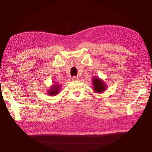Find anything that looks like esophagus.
<instances>
[{
    "mask_svg": "<svg viewBox=\"0 0 152 152\" xmlns=\"http://www.w3.org/2000/svg\"><path fill=\"white\" fill-rule=\"evenodd\" d=\"M71 80L72 81H74V82H75V81H78L79 80H80V79H79L78 77H72Z\"/></svg>",
    "mask_w": 152,
    "mask_h": 152,
    "instance_id": "obj_1",
    "label": "esophagus"
}]
</instances>
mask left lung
Instances as JSON below:
<instances>
[{
    "label": "left lung",
    "instance_id": "8db88e82",
    "mask_svg": "<svg viewBox=\"0 0 152 152\" xmlns=\"http://www.w3.org/2000/svg\"><path fill=\"white\" fill-rule=\"evenodd\" d=\"M92 83L93 84V91L95 93H103L107 89V86L106 83L102 79L97 77H94L93 78Z\"/></svg>",
    "mask_w": 152,
    "mask_h": 152
}]
</instances>
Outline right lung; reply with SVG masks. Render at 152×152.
I'll use <instances>...</instances> for the list:
<instances>
[{"instance_id":"add662e5","label":"right lung","mask_w":152,"mask_h":152,"mask_svg":"<svg viewBox=\"0 0 152 152\" xmlns=\"http://www.w3.org/2000/svg\"><path fill=\"white\" fill-rule=\"evenodd\" d=\"M61 85H60L59 83H55L50 87L49 89H48V94L50 96H55V95H58L60 92V90H61Z\"/></svg>"}]
</instances>
